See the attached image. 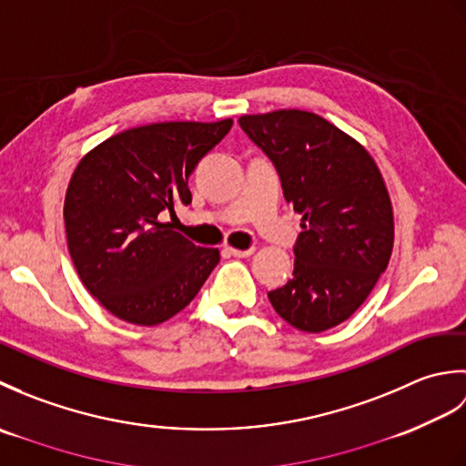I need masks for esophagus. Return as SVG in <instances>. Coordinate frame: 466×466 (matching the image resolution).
Wrapping results in <instances>:
<instances>
[{
	"mask_svg": "<svg viewBox=\"0 0 466 466\" xmlns=\"http://www.w3.org/2000/svg\"><path fill=\"white\" fill-rule=\"evenodd\" d=\"M228 252H230L232 256H236V258H248V256H252V254H254V248H246V250L228 248Z\"/></svg>",
	"mask_w": 466,
	"mask_h": 466,
	"instance_id": "esophagus-1",
	"label": "esophagus"
}]
</instances>
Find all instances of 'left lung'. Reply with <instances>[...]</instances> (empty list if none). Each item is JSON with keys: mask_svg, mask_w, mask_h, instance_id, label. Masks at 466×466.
Returning a JSON list of instances; mask_svg holds the SVG:
<instances>
[{"mask_svg": "<svg viewBox=\"0 0 466 466\" xmlns=\"http://www.w3.org/2000/svg\"><path fill=\"white\" fill-rule=\"evenodd\" d=\"M238 124L302 214L292 279L268 292L274 310L304 332L339 326L390 260L392 206L379 167L359 142L312 112L242 116Z\"/></svg>", "mask_w": 466, "mask_h": 466, "instance_id": "obj_1", "label": "left lung"}]
</instances>
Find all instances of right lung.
<instances>
[{
    "label": "right lung",
    "instance_id": "right-lung-1",
    "mask_svg": "<svg viewBox=\"0 0 466 466\" xmlns=\"http://www.w3.org/2000/svg\"><path fill=\"white\" fill-rule=\"evenodd\" d=\"M232 120L164 122L107 137L77 164L67 186V248L84 286L126 322L154 326L194 300L220 262L170 222L192 202L187 177L224 140Z\"/></svg>",
    "mask_w": 466,
    "mask_h": 466
}]
</instances>
